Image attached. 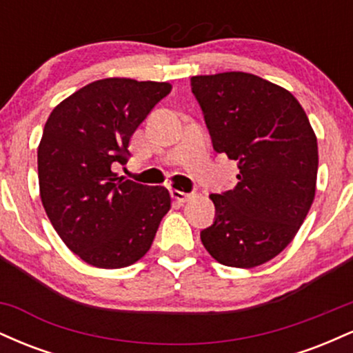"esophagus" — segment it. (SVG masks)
Returning a JSON list of instances; mask_svg holds the SVG:
<instances>
[{"label": "esophagus", "mask_w": 353, "mask_h": 353, "mask_svg": "<svg viewBox=\"0 0 353 353\" xmlns=\"http://www.w3.org/2000/svg\"><path fill=\"white\" fill-rule=\"evenodd\" d=\"M171 196H172V199H176L177 202H188L190 197H192V194L182 192V190H177V189H172Z\"/></svg>", "instance_id": "esophagus-1"}]
</instances>
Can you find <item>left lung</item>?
Returning <instances> with one entry per match:
<instances>
[{
  "mask_svg": "<svg viewBox=\"0 0 353 353\" xmlns=\"http://www.w3.org/2000/svg\"><path fill=\"white\" fill-rule=\"evenodd\" d=\"M214 151L237 161L236 188L210 194L216 219L201 230L221 264L252 269L292 242L315 197L317 137L287 89L241 71L190 78Z\"/></svg>",
  "mask_w": 353,
  "mask_h": 353,
  "instance_id": "left-lung-1",
  "label": "left lung"
}]
</instances>
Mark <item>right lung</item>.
<instances>
[{
    "label": "right lung",
    "instance_id": "right-lung-1",
    "mask_svg": "<svg viewBox=\"0 0 353 353\" xmlns=\"http://www.w3.org/2000/svg\"><path fill=\"white\" fill-rule=\"evenodd\" d=\"M169 83L99 79L52 109L38 148L43 208L63 242L89 265L121 269L151 249L171 196L117 177L129 141Z\"/></svg>",
    "mask_w": 353,
    "mask_h": 353
}]
</instances>
